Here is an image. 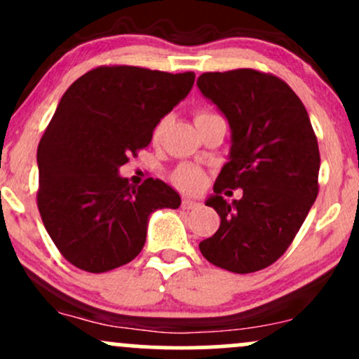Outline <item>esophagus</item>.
Listing matches in <instances>:
<instances>
[{
  "mask_svg": "<svg viewBox=\"0 0 359 359\" xmlns=\"http://www.w3.org/2000/svg\"><path fill=\"white\" fill-rule=\"evenodd\" d=\"M196 206H199V203L194 201V199H189V198L182 199V208L184 210H194Z\"/></svg>",
  "mask_w": 359,
  "mask_h": 359,
  "instance_id": "esophagus-1",
  "label": "esophagus"
}]
</instances>
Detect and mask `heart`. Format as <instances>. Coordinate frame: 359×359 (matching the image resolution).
Segmentation results:
<instances>
[{
  "mask_svg": "<svg viewBox=\"0 0 359 359\" xmlns=\"http://www.w3.org/2000/svg\"><path fill=\"white\" fill-rule=\"evenodd\" d=\"M211 115H215V113L206 111V110L196 111L194 122H199V120L206 118V116H211ZM163 129H165V120H161V122H158V126L154 127V132H153L154 141L160 139ZM172 179L180 189H186V191H198L201 189L203 186V172L198 167H194V165H180V167H177L175 172L172 173Z\"/></svg>",
  "mask_w": 359,
  "mask_h": 359,
  "instance_id": "b5f03b06",
  "label": "heart"
}]
</instances>
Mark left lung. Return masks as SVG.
<instances>
[{
    "label": "left lung",
    "mask_w": 359,
    "mask_h": 359,
    "mask_svg": "<svg viewBox=\"0 0 359 359\" xmlns=\"http://www.w3.org/2000/svg\"><path fill=\"white\" fill-rule=\"evenodd\" d=\"M198 88L229 120L230 160L206 206L220 227L199 243L201 255L233 273L277 262L318 196L320 151L304 104L282 79L255 69L206 72ZM225 189H243L229 205Z\"/></svg>",
    "instance_id": "obj_1"
}]
</instances>
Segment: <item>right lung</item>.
I'll return each mask as SVG.
<instances>
[{
	"mask_svg": "<svg viewBox=\"0 0 359 359\" xmlns=\"http://www.w3.org/2000/svg\"><path fill=\"white\" fill-rule=\"evenodd\" d=\"M194 77L103 65L63 94L37 148V208L74 266L103 273L127 265L144 246L149 215L180 206V196L163 180L149 177L132 187L118 168L149 144Z\"/></svg>",
	"mask_w": 359,
	"mask_h": 359,
	"instance_id": "add662e5",
	"label": "right lung"
}]
</instances>
